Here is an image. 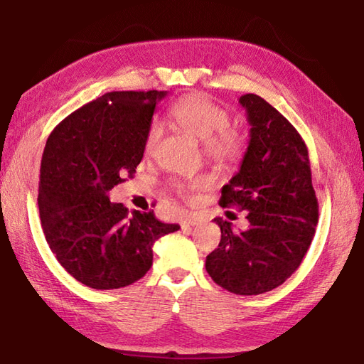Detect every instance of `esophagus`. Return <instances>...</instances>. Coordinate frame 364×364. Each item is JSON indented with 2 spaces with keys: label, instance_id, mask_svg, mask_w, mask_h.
Masks as SVG:
<instances>
[{
  "label": "esophagus",
  "instance_id": "1",
  "mask_svg": "<svg viewBox=\"0 0 364 364\" xmlns=\"http://www.w3.org/2000/svg\"><path fill=\"white\" fill-rule=\"evenodd\" d=\"M198 222H200V218L197 214H188L186 218H184L181 227H194Z\"/></svg>",
  "mask_w": 364,
  "mask_h": 364
}]
</instances>
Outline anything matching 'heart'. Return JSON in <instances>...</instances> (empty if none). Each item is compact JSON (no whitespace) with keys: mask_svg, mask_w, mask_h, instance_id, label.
Masks as SVG:
<instances>
[{"mask_svg":"<svg viewBox=\"0 0 364 364\" xmlns=\"http://www.w3.org/2000/svg\"><path fill=\"white\" fill-rule=\"evenodd\" d=\"M178 127L196 136L200 141H205V153L215 161H231L242 154L245 139L241 131L230 127V112L225 107L218 105L205 94H188L170 106L168 111ZM161 129L153 123L146 129L144 151L151 154L159 144ZM203 186L202 178H192L189 181L176 183L175 188L181 194Z\"/></svg>","mask_w":364,"mask_h":364,"instance_id":"heart-1","label":"heart"}]
</instances>
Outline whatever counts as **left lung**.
Segmentation results:
<instances>
[{
    "mask_svg": "<svg viewBox=\"0 0 364 364\" xmlns=\"http://www.w3.org/2000/svg\"><path fill=\"white\" fill-rule=\"evenodd\" d=\"M250 123V142L239 172L222 188V208L247 211L249 228L233 231L215 218L220 242L206 257V272L239 296H258L283 284L310 249L319 219L304 139L255 94L239 98Z\"/></svg>",
    "mask_w": 364,
    "mask_h": 364,
    "instance_id": "1",
    "label": "left lung"
}]
</instances>
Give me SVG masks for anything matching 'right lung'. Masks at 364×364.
Returning a JSON list of instances; mask_svg holds the SVG:
<instances>
[{
	"label": "right lung",
	"instance_id": "obj_1",
	"mask_svg": "<svg viewBox=\"0 0 364 364\" xmlns=\"http://www.w3.org/2000/svg\"><path fill=\"white\" fill-rule=\"evenodd\" d=\"M164 90L107 92L51 131L41 162L38 213L51 252L94 289L134 283L153 264L154 241L180 225L153 211L128 213L107 192L133 178Z\"/></svg>",
	"mask_w": 364,
	"mask_h": 364
}]
</instances>
